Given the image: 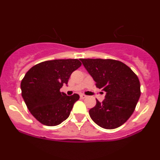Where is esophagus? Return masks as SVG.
Masks as SVG:
<instances>
[{
	"instance_id": "esophagus-1",
	"label": "esophagus",
	"mask_w": 160,
	"mask_h": 160,
	"mask_svg": "<svg viewBox=\"0 0 160 160\" xmlns=\"http://www.w3.org/2000/svg\"><path fill=\"white\" fill-rule=\"evenodd\" d=\"M80 98H86V97H87V96H86V95H83V94H81V95H80Z\"/></svg>"
}]
</instances>
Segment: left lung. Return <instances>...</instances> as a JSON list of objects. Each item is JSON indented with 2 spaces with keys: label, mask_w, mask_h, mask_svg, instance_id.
Instances as JSON below:
<instances>
[{
  "label": "left lung",
  "mask_w": 160,
  "mask_h": 160,
  "mask_svg": "<svg viewBox=\"0 0 160 160\" xmlns=\"http://www.w3.org/2000/svg\"><path fill=\"white\" fill-rule=\"evenodd\" d=\"M82 65L105 92L102 102L89 110L91 119L100 127L113 129L125 123L132 114L141 95L137 75L124 63L113 59L81 58Z\"/></svg>",
  "instance_id": "left-lung-1"
}]
</instances>
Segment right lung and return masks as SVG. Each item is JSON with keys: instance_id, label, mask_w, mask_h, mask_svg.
<instances>
[{"instance_id": "add662e5", "label": "right lung", "mask_w": 160, "mask_h": 160, "mask_svg": "<svg viewBox=\"0 0 160 160\" xmlns=\"http://www.w3.org/2000/svg\"><path fill=\"white\" fill-rule=\"evenodd\" d=\"M80 65L78 59L49 60L33 66L25 74L21 82L22 96L37 120L54 126L69 117L80 96H68L60 89Z\"/></svg>"}]
</instances>
